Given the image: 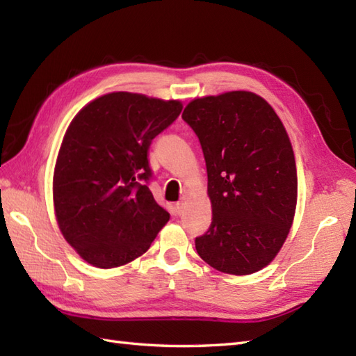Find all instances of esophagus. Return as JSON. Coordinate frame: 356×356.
I'll use <instances>...</instances> for the list:
<instances>
[{
    "label": "esophagus",
    "instance_id": "34e87169",
    "mask_svg": "<svg viewBox=\"0 0 356 356\" xmlns=\"http://www.w3.org/2000/svg\"><path fill=\"white\" fill-rule=\"evenodd\" d=\"M176 209H177V214L180 216L184 213V209H185V200H182V202H177L176 203Z\"/></svg>",
    "mask_w": 356,
    "mask_h": 356
}]
</instances>
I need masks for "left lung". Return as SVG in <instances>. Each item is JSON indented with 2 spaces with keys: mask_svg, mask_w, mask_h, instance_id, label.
I'll list each match as a JSON object with an SVG mask.
<instances>
[{
  "mask_svg": "<svg viewBox=\"0 0 356 356\" xmlns=\"http://www.w3.org/2000/svg\"><path fill=\"white\" fill-rule=\"evenodd\" d=\"M182 119L199 138L213 207L208 231L195 237L197 254L226 274H254L283 246L297 207V168L282 120L251 92L194 99Z\"/></svg>",
  "mask_w": 356,
  "mask_h": 356,
  "instance_id": "left-lung-1",
  "label": "left lung"
}]
</instances>
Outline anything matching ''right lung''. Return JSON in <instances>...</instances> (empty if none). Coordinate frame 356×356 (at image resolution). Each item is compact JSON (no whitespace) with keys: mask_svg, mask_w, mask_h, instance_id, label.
I'll return each instance as SVG.
<instances>
[{"mask_svg":"<svg viewBox=\"0 0 356 356\" xmlns=\"http://www.w3.org/2000/svg\"><path fill=\"white\" fill-rule=\"evenodd\" d=\"M180 111L179 101L118 92L86 105L67 128L53 202L63 236L93 266L138 259L170 220L148 188V151Z\"/></svg>","mask_w":356,"mask_h":356,"instance_id":"obj_1","label":"right lung"}]
</instances>
